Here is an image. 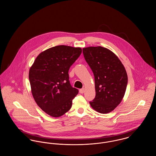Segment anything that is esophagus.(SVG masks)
<instances>
[{"label": "esophagus", "mask_w": 156, "mask_h": 156, "mask_svg": "<svg viewBox=\"0 0 156 156\" xmlns=\"http://www.w3.org/2000/svg\"><path fill=\"white\" fill-rule=\"evenodd\" d=\"M84 92H85V89H84V88H82V89H79V92H80V94H83Z\"/></svg>", "instance_id": "obj_1"}]
</instances>
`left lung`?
<instances>
[{"mask_svg": "<svg viewBox=\"0 0 156 156\" xmlns=\"http://www.w3.org/2000/svg\"><path fill=\"white\" fill-rule=\"evenodd\" d=\"M83 53L95 80V97L90 105L101 113L112 111L126 92L128 77L125 68L115 54L106 48H83Z\"/></svg>", "mask_w": 156, "mask_h": 156, "instance_id": "obj_1", "label": "left lung"}]
</instances>
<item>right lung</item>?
I'll return each mask as SVG.
<instances>
[{
	"mask_svg": "<svg viewBox=\"0 0 156 156\" xmlns=\"http://www.w3.org/2000/svg\"><path fill=\"white\" fill-rule=\"evenodd\" d=\"M81 53L80 47L55 46L41 53L30 68L29 79L34 100L53 117L68 111L79 92L69 83L68 71Z\"/></svg>",
	"mask_w": 156,
	"mask_h": 156,
	"instance_id": "obj_1",
	"label": "right lung"
}]
</instances>
